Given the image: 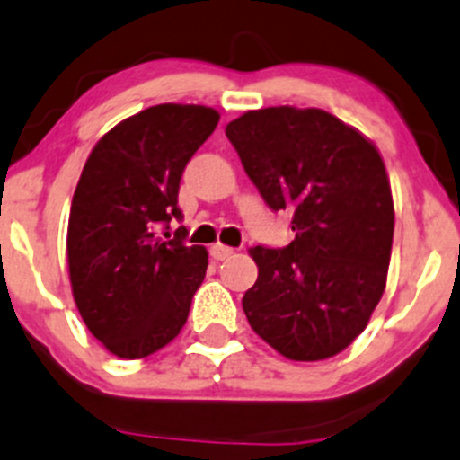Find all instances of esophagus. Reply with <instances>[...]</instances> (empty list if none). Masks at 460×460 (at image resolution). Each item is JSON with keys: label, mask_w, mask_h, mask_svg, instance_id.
I'll return each mask as SVG.
<instances>
[{"label": "esophagus", "mask_w": 460, "mask_h": 460, "mask_svg": "<svg viewBox=\"0 0 460 460\" xmlns=\"http://www.w3.org/2000/svg\"><path fill=\"white\" fill-rule=\"evenodd\" d=\"M230 254H234V250L228 248V245L215 243V245H212V248H210V256H212V259H217V261H224V259H228Z\"/></svg>", "instance_id": "1"}]
</instances>
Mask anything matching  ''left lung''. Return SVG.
I'll return each mask as SVG.
<instances>
[{
  "label": "left lung",
  "mask_w": 460,
  "mask_h": 460,
  "mask_svg": "<svg viewBox=\"0 0 460 460\" xmlns=\"http://www.w3.org/2000/svg\"><path fill=\"white\" fill-rule=\"evenodd\" d=\"M226 136L296 232L285 248L250 250L259 265L243 296L250 327L285 358L327 359L367 329L386 288L394 210L382 157L323 110L248 111Z\"/></svg>",
  "instance_id": "obj_1"
}]
</instances>
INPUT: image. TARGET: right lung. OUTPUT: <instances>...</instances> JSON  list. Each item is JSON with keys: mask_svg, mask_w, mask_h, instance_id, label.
Returning a JSON list of instances; mask_svg holds the SVG:
<instances>
[{"mask_svg": "<svg viewBox=\"0 0 460 460\" xmlns=\"http://www.w3.org/2000/svg\"><path fill=\"white\" fill-rule=\"evenodd\" d=\"M219 122L201 105H155L98 140L74 190L67 224L72 294L87 329L113 355L140 359L171 342L189 318L208 252L186 245L180 180Z\"/></svg>", "mask_w": 460, "mask_h": 460, "instance_id": "obj_1", "label": "right lung"}]
</instances>
